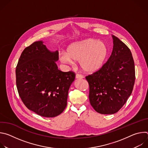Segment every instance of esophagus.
Returning a JSON list of instances; mask_svg holds the SVG:
<instances>
[{
	"mask_svg": "<svg viewBox=\"0 0 148 148\" xmlns=\"http://www.w3.org/2000/svg\"><path fill=\"white\" fill-rule=\"evenodd\" d=\"M75 77H76V78H77V79H80V78H84V75H82V74H76Z\"/></svg>",
	"mask_w": 148,
	"mask_h": 148,
	"instance_id": "34e87169",
	"label": "esophagus"
}]
</instances>
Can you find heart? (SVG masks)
I'll use <instances>...</instances> for the list:
<instances>
[{
    "label": "heart",
    "instance_id": "obj_1",
    "mask_svg": "<svg viewBox=\"0 0 148 148\" xmlns=\"http://www.w3.org/2000/svg\"><path fill=\"white\" fill-rule=\"evenodd\" d=\"M108 53L107 45L94 38H88L70 45L66 53L60 56L61 62L71 64L79 61L81 68L86 72L93 73L103 66Z\"/></svg>",
    "mask_w": 148,
    "mask_h": 148
}]
</instances>
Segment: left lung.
Returning a JSON list of instances; mask_svg holds the SVG:
<instances>
[{
    "label": "left lung",
    "mask_w": 148,
    "mask_h": 148,
    "mask_svg": "<svg viewBox=\"0 0 148 148\" xmlns=\"http://www.w3.org/2000/svg\"><path fill=\"white\" fill-rule=\"evenodd\" d=\"M112 54L102 67L86 77L89 87V99L93 108L102 114L117 112L133 90L135 71L130 49L112 36Z\"/></svg>",
    "instance_id": "left-lung-1"
}]
</instances>
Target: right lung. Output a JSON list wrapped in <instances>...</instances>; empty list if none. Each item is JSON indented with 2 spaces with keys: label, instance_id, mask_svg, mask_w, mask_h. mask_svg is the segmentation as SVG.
Wrapping results in <instances>:
<instances>
[{
  "label": "right lung",
  "instance_id": "right-lung-1",
  "mask_svg": "<svg viewBox=\"0 0 148 148\" xmlns=\"http://www.w3.org/2000/svg\"><path fill=\"white\" fill-rule=\"evenodd\" d=\"M58 52L50 51L41 41L23 51L16 69V86L25 106L45 117H55L67 106L68 92L75 74L62 72L55 61Z\"/></svg>",
  "mask_w": 148,
  "mask_h": 148
}]
</instances>
